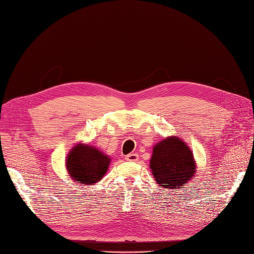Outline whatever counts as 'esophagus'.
Wrapping results in <instances>:
<instances>
[{
    "label": "esophagus",
    "instance_id": "esophagus-1",
    "mask_svg": "<svg viewBox=\"0 0 254 254\" xmlns=\"http://www.w3.org/2000/svg\"><path fill=\"white\" fill-rule=\"evenodd\" d=\"M126 160H127V161H132V162L138 161V160H139V155H138V154H134V153L128 154V155L126 156Z\"/></svg>",
    "mask_w": 254,
    "mask_h": 254
}]
</instances>
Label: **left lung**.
Wrapping results in <instances>:
<instances>
[{
	"label": "left lung",
	"mask_w": 254,
	"mask_h": 254,
	"mask_svg": "<svg viewBox=\"0 0 254 254\" xmlns=\"http://www.w3.org/2000/svg\"><path fill=\"white\" fill-rule=\"evenodd\" d=\"M149 168L161 188L180 189L196 173V162L188 144L177 135H170L153 147Z\"/></svg>",
	"instance_id": "1"
}]
</instances>
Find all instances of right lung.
Returning a JSON list of instances; mask_svg holds the SVG:
<instances>
[{
  "label": "right lung",
  "mask_w": 254,
  "mask_h": 254,
  "mask_svg": "<svg viewBox=\"0 0 254 254\" xmlns=\"http://www.w3.org/2000/svg\"><path fill=\"white\" fill-rule=\"evenodd\" d=\"M110 156L90 144L77 143L68 153L65 167L74 183L94 185L102 180L110 166Z\"/></svg>",
  "instance_id": "right-lung-1"
}]
</instances>
